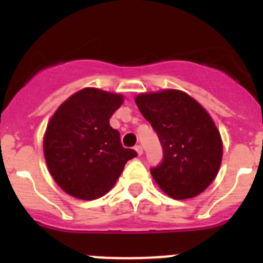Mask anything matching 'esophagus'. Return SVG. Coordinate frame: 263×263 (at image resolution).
Returning a JSON list of instances; mask_svg holds the SVG:
<instances>
[{
	"label": "esophagus",
	"instance_id": "34e87169",
	"mask_svg": "<svg viewBox=\"0 0 263 263\" xmlns=\"http://www.w3.org/2000/svg\"><path fill=\"white\" fill-rule=\"evenodd\" d=\"M134 148H136V152L138 153V155H142L143 154V148H142V146H141V145H137Z\"/></svg>",
	"mask_w": 263,
	"mask_h": 263
}]
</instances>
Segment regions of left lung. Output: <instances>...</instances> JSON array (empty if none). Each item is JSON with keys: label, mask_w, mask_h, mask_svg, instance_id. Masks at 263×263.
<instances>
[{"label": "left lung", "mask_w": 263, "mask_h": 263, "mask_svg": "<svg viewBox=\"0 0 263 263\" xmlns=\"http://www.w3.org/2000/svg\"><path fill=\"white\" fill-rule=\"evenodd\" d=\"M136 104L163 147V160L150 168L162 191L176 200L201 194L222 158L221 137L211 116L182 90L139 95Z\"/></svg>", "instance_id": "obj_1"}]
</instances>
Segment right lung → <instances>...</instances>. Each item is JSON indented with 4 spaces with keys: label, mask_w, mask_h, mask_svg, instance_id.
Returning <instances> with one entry per match:
<instances>
[{
    "label": "right lung",
    "mask_w": 263,
    "mask_h": 263,
    "mask_svg": "<svg viewBox=\"0 0 263 263\" xmlns=\"http://www.w3.org/2000/svg\"><path fill=\"white\" fill-rule=\"evenodd\" d=\"M122 101L120 95L85 88L64 101L48 122L46 162L53 180L71 196L93 200L105 195L127 160L137 157L109 124Z\"/></svg>",
    "instance_id": "obj_1"
}]
</instances>
